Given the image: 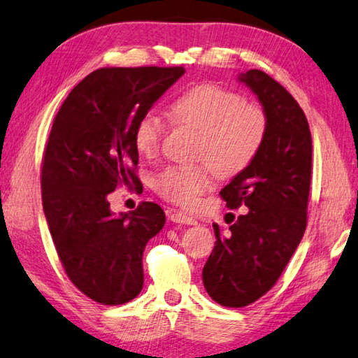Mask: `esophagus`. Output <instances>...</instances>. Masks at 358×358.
<instances>
[{
	"label": "esophagus",
	"instance_id": "esophagus-1",
	"mask_svg": "<svg viewBox=\"0 0 358 358\" xmlns=\"http://www.w3.org/2000/svg\"><path fill=\"white\" fill-rule=\"evenodd\" d=\"M171 222L180 223V224H196V220L190 215L182 214V212H173L171 214Z\"/></svg>",
	"mask_w": 358,
	"mask_h": 358
}]
</instances>
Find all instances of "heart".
Segmentation results:
<instances>
[{"label":"heart","instance_id":"heart-1","mask_svg":"<svg viewBox=\"0 0 358 358\" xmlns=\"http://www.w3.org/2000/svg\"><path fill=\"white\" fill-rule=\"evenodd\" d=\"M168 111L176 124L199 131L196 159L208 162L220 178H234L247 169L266 140V111L222 86H193L176 97ZM163 131L162 119L152 111L144 113L134 129L138 152L154 155ZM209 165L169 166L155 176L154 189L169 203L192 206L212 187Z\"/></svg>","mask_w":358,"mask_h":358}]
</instances>
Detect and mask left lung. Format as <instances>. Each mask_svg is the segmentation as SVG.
I'll use <instances>...</instances> for the list:
<instances>
[{"label":"left lung","mask_w":358,"mask_h":358,"mask_svg":"<svg viewBox=\"0 0 358 358\" xmlns=\"http://www.w3.org/2000/svg\"><path fill=\"white\" fill-rule=\"evenodd\" d=\"M266 111L258 155L220 192L229 209L247 206L228 233L214 224L215 247L203 268L212 300L229 308L253 303L277 283L302 241L311 182V134L303 110L258 69L241 73Z\"/></svg>","instance_id":"obj_1"}]
</instances>
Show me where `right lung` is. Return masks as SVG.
Masks as SVG:
<instances>
[{"label": "right lung", "mask_w": 358, "mask_h": 358, "mask_svg": "<svg viewBox=\"0 0 358 358\" xmlns=\"http://www.w3.org/2000/svg\"><path fill=\"white\" fill-rule=\"evenodd\" d=\"M184 67H102L73 87L56 115L42 162V206L62 267L102 305H122L143 289V252L165 212L141 203L115 215L108 195L138 189L134 129Z\"/></svg>", "instance_id": "right-lung-1"}]
</instances>
